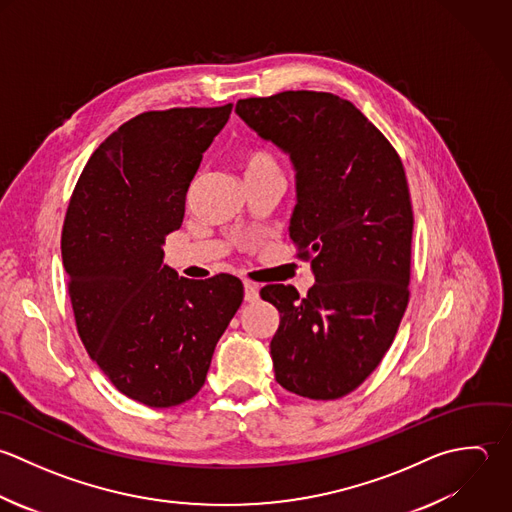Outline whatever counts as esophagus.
I'll list each match as a JSON object with an SVG mask.
<instances>
[{
  "instance_id": "1",
  "label": "esophagus",
  "mask_w": 512,
  "mask_h": 512,
  "mask_svg": "<svg viewBox=\"0 0 512 512\" xmlns=\"http://www.w3.org/2000/svg\"><path fill=\"white\" fill-rule=\"evenodd\" d=\"M259 299V287L253 283H245V301L255 303Z\"/></svg>"
}]
</instances>
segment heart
Wrapping results in <instances>:
<instances>
[{
  "mask_svg": "<svg viewBox=\"0 0 512 512\" xmlns=\"http://www.w3.org/2000/svg\"><path fill=\"white\" fill-rule=\"evenodd\" d=\"M241 167H243L245 175L279 171L277 159L267 149H261V147H251V149L243 151L241 153Z\"/></svg>",
  "mask_w": 512,
  "mask_h": 512,
  "instance_id": "b5f03b06",
  "label": "heart"
}]
</instances>
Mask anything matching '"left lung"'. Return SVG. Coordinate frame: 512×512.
Masks as SVG:
<instances>
[{"mask_svg": "<svg viewBox=\"0 0 512 512\" xmlns=\"http://www.w3.org/2000/svg\"><path fill=\"white\" fill-rule=\"evenodd\" d=\"M237 115L295 167L289 237L315 285L261 289L281 313L277 383L307 399L355 391L389 351L409 303L413 207L395 147L347 99L283 91L239 99Z\"/></svg>", "mask_w": 512, "mask_h": 512, "instance_id": "8db88e82", "label": "left lung"}]
</instances>
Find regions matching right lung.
<instances>
[{"instance_id": "add662e5", "label": "right lung", "mask_w": 512, "mask_h": 512, "mask_svg": "<svg viewBox=\"0 0 512 512\" xmlns=\"http://www.w3.org/2000/svg\"><path fill=\"white\" fill-rule=\"evenodd\" d=\"M231 107L129 119L93 151L67 207L61 257L81 343L119 393L147 407L199 393L243 301L237 277H179L161 249L181 227L189 183Z\"/></svg>"}]
</instances>
